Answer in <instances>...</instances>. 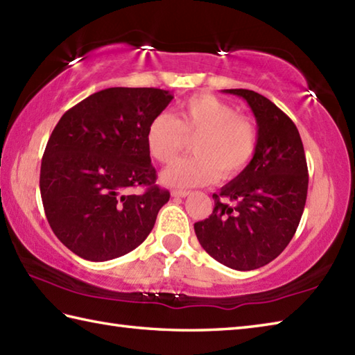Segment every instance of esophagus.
<instances>
[{
    "instance_id": "obj_1",
    "label": "esophagus",
    "mask_w": 355,
    "mask_h": 355,
    "mask_svg": "<svg viewBox=\"0 0 355 355\" xmlns=\"http://www.w3.org/2000/svg\"><path fill=\"white\" fill-rule=\"evenodd\" d=\"M188 194H190V191H187V190H173L171 191L173 198H187Z\"/></svg>"
}]
</instances>
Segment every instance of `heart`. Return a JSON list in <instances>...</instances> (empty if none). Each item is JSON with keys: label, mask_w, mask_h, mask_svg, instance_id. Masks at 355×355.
I'll return each instance as SVG.
<instances>
[{"label": "heart", "mask_w": 355, "mask_h": 355, "mask_svg": "<svg viewBox=\"0 0 355 355\" xmlns=\"http://www.w3.org/2000/svg\"><path fill=\"white\" fill-rule=\"evenodd\" d=\"M188 141H194V156L165 170V184L196 187L239 176L256 153L257 130L227 101L198 93L179 104L176 118L156 114L146 133L148 153L161 164L175 161L187 150Z\"/></svg>", "instance_id": "heart-1"}]
</instances>
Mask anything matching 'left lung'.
<instances>
[{"label": "left lung", "mask_w": 355, "mask_h": 355, "mask_svg": "<svg viewBox=\"0 0 355 355\" xmlns=\"http://www.w3.org/2000/svg\"><path fill=\"white\" fill-rule=\"evenodd\" d=\"M225 93L243 98L254 113L256 153L241 175L213 194V213L194 223V231L213 259L250 271L270 263L291 242L306 202L308 165L297 127L276 104L252 90Z\"/></svg>", "instance_id": "obj_1"}]
</instances>
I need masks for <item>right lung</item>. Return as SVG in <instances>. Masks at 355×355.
<instances>
[{
    "mask_svg": "<svg viewBox=\"0 0 355 355\" xmlns=\"http://www.w3.org/2000/svg\"><path fill=\"white\" fill-rule=\"evenodd\" d=\"M173 99L153 87H112L71 107L42 155L40 190L55 236L92 262L146 241L170 191L156 185L146 142L150 121ZM144 186V193L129 188Z\"/></svg>",
    "mask_w": 355,
    "mask_h": 355,
    "instance_id": "obj_1",
    "label": "right lung"
}]
</instances>
